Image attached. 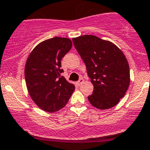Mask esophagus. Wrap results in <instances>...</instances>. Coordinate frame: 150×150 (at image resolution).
<instances>
[{"mask_svg": "<svg viewBox=\"0 0 150 150\" xmlns=\"http://www.w3.org/2000/svg\"><path fill=\"white\" fill-rule=\"evenodd\" d=\"M84 82V80L83 79V78H80L79 79V81H78V86H81V84L83 83Z\"/></svg>", "mask_w": 150, "mask_h": 150, "instance_id": "obj_1", "label": "esophagus"}]
</instances>
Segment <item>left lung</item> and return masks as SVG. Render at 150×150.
Listing matches in <instances>:
<instances>
[{
  "label": "left lung",
  "mask_w": 150,
  "mask_h": 150,
  "mask_svg": "<svg viewBox=\"0 0 150 150\" xmlns=\"http://www.w3.org/2000/svg\"><path fill=\"white\" fill-rule=\"evenodd\" d=\"M72 41L93 85L89 102L100 110L115 106L130 84L129 65L123 53L112 42L95 35H81Z\"/></svg>",
  "instance_id": "8db88e82"
}]
</instances>
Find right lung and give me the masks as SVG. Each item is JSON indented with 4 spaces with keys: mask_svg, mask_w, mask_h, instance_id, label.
Listing matches in <instances>:
<instances>
[{
    "mask_svg": "<svg viewBox=\"0 0 150 150\" xmlns=\"http://www.w3.org/2000/svg\"><path fill=\"white\" fill-rule=\"evenodd\" d=\"M67 38L55 37L39 43L27 59L25 76L30 97L36 105L48 112L61 110L75 91L62 73L61 60L72 48Z\"/></svg>",
    "mask_w": 150,
    "mask_h": 150,
    "instance_id": "1",
    "label": "right lung"
}]
</instances>
